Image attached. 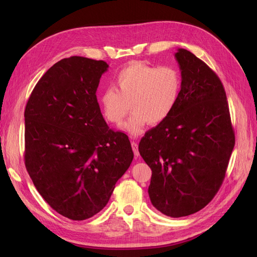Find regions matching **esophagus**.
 I'll return each instance as SVG.
<instances>
[{"instance_id": "esophagus-1", "label": "esophagus", "mask_w": 257, "mask_h": 257, "mask_svg": "<svg viewBox=\"0 0 257 257\" xmlns=\"http://www.w3.org/2000/svg\"><path fill=\"white\" fill-rule=\"evenodd\" d=\"M131 146H132V149H133V152H134V155H136V157H139L140 156V152H139V145L137 142H132L131 143Z\"/></svg>"}]
</instances>
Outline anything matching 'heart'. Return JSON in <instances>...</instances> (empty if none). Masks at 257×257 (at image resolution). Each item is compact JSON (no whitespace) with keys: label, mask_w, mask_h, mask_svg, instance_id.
I'll return each instance as SVG.
<instances>
[{"label":"heart","mask_w":257,"mask_h":257,"mask_svg":"<svg viewBox=\"0 0 257 257\" xmlns=\"http://www.w3.org/2000/svg\"><path fill=\"white\" fill-rule=\"evenodd\" d=\"M115 86L100 94L102 114L111 124L119 125L131 104L133 112L124 129L138 137L148 123L158 125L172 114L180 98L182 80L173 66L133 62L117 74Z\"/></svg>","instance_id":"obj_1"}]
</instances>
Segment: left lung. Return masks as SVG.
Listing matches in <instances>:
<instances>
[{
    "label": "left lung",
    "instance_id": "1",
    "mask_svg": "<svg viewBox=\"0 0 257 257\" xmlns=\"http://www.w3.org/2000/svg\"><path fill=\"white\" fill-rule=\"evenodd\" d=\"M181 71L178 104L146 132L139 151L152 170L149 197L168 217L205 207L225 177L235 139L226 92L210 67L185 49L175 53Z\"/></svg>",
    "mask_w": 257,
    "mask_h": 257
}]
</instances>
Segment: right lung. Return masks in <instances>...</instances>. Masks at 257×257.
<instances>
[{
    "label": "right lung",
    "instance_id": "right-lung-1",
    "mask_svg": "<svg viewBox=\"0 0 257 257\" xmlns=\"http://www.w3.org/2000/svg\"><path fill=\"white\" fill-rule=\"evenodd\" d=\"M108 67L64 58L40 78L26 105V169L47 203L74 221L105 207L133 159L128 137L109 129L97 100Z\"/></svg>",
    "mask_w": 257,
    "mask_h": 257
}]
</instances>
